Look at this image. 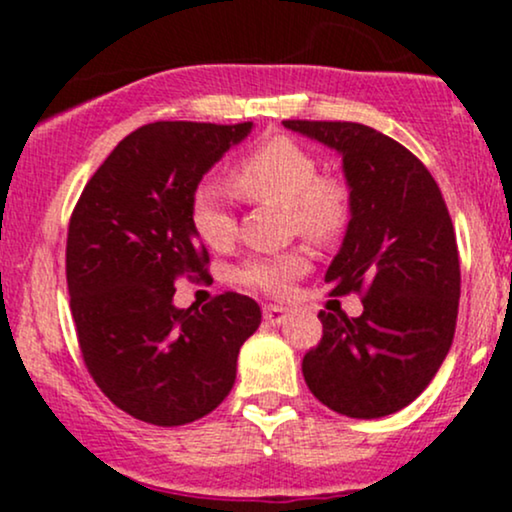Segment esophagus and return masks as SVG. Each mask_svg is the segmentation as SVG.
<instances>
[{
  "instance_id": "esophagus-1",
  "label": "esophagus",
  "mask_w": 512,
  "mask_h": 512,
  "mask_svg": "<svg viewBox=\"0 0 512 512\" xmlns=\"http://www.w3.org/2000/svg\"><path fill=\"white\" fill-rule=\"evenodd\" d=\"M286 315H289V310L281 308V305H264L262 308V317L267 325H281L286 320Z\"/></svg>"
}]
</instances>
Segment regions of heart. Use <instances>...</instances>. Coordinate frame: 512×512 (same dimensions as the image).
I'll list each match as a JSON object with an SVG mask.
<instances>
[{
    "mask_svg": "<svg viewBox=\"0 0 512 512\" xmlns=\"http://www.w3.org/2000/svg\"><path fill=\"white\" fill-rule=\"evenodd\" d=\"M228 185L245 202L284 204L289 226L317 243L337 240L354 216V190L342 173L317 170L308 146L286 134L262 139L228 173ZM190 226L209 250H228L236 240V216L219 187L202 182L190 197ZM310 267L305 250L255 255L238 269V281L267 296H284Z\"/></svg>",
    "mask_w": 512,
    "mask_h": 512,
    "instance_id": "b5f03b06",
    "label": "heart"
}]
</instances>
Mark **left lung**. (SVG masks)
I'll return each instance as SVG.
<instances>
[{"label":"left lung","mask_w":512,"mask_h":512,"mask_svg":"<svg viewBox=\"0 0 512 512\" xmlns=\"http://www.w3.org/2000/svg\"><path fill=\"white\" fill-rule=\"evenodd\" d=\"M284 125L342 154L354 216L325 281L363 303L358 317L320 310L322 339L303 356V378L337 414H395L426 390L455 337L460 255L445 199L424 163L378 129Z\"/></svg>","instance_id":"obj_1"}]
</instances>
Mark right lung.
I'll return each instance as SVG.
<instances>
[{
	"mask_svg": "<svg viewBox=\"0 0 512 512\" xmlns=\"http://www.w3.org/2000/svg\"><path fill=\"white\" fill-rule=\"evenodd\" d=\"M252 122H151L134 129L86 182L67 233L69 305L93 383L117 409L154 426L214 411L236 383L238 351L260 305L226 291L178 310L180 279L209 276L190 226L202 175Z\"/></svg>",
	"mask_w": 512,
	"mask_h": 512,
	"instance_id": "obj_1",
	"label": "right lung"
}]
</instances>
